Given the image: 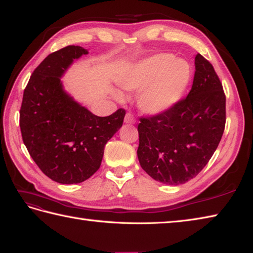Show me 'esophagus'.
<instances>
[{
    "instance_id": "esophagus-1",
    "label": "esophagus",
    "mask_w": 253,
    "mask_h": 253,
    "mask_svg": "<svg viewBox=\"0 0 253 253\" xmlns=\"http://www.w3.org/2000/svg\"><path fill=\"white\" fill-rule=\"evenodd\" d=\"M125 123L126 124H135V118H133V116H132V114H130V113H127L126 114V116H125Z\"/></svg>"
}]
</instances>
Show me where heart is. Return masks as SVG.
Instances as JSON below:
<instances>
[{
  "instance_id": "heart-1",
  "label": "heart",
  "mask_w": 253,
  "mask_h": 253,
  "mask_svg": "<svg viewBox=\"0 0 253 253\" xmlns=\"http://www.w3.org/2000/svg\"><path fill=\"white\" fill-rule=\"evenodd\" d=\"M191 79L190 66L170 53H158L127 68L117 83L125 91L146 87L139 97V107L148 114L165 112L185 91Z\"/></svg>"
}]
</instances>
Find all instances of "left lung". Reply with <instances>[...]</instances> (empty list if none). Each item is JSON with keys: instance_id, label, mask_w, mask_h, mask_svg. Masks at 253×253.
Listing matches in <instances>:
<instances>
[{"instance_id": "8db88e82", "label": "left lung", "mask_w": 253, "mask_h": 253, "mask_svg": "<svg viewBox=\"0 0 253 253\" xmlns=\"http://www.w3.org/2000/svg\"><path fill=\"white\" fill-rule=\"evenodd\" d=\"M139 121L137 156L142 169L169 185L195 177L214 155L225 130L226 96L211 63L197 53L187 96Z\"/></svg>"}]
</instances>
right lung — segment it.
<instances>
[{
  "instance_id": "add662e5",
  "label": "right lung",
  "mask_w": 253,
  "mask_h": 253,
  "mask_svg": "<svg viewBox=\"0 0 253 253\" xmlns=\"http://www.w3.org/2000/svg\"><path fill=\"white\" fill-rule=\"evenodd\" d=\"M67 46L43 59L23 94L19 127L35 163L51 180L77 184L101 167L104 147L123 125L125 110L100 117L64 92L61 77L73 60L86 54Z\"/></svg>"
}]
</instances>
